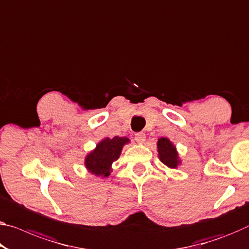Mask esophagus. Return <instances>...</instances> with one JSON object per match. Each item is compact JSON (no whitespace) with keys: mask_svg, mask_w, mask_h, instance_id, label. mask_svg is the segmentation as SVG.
<instances>
[{"mask_svg":"<svg viewBox=\"0 0 249 249\" xmlns=\"http://www.w3.org/2000/svg\"><path fill=\"white\" fill-rule=\"evenodd\" d=\"M135 140L138 143H143L146 140V135L143 132H137L135 135Z\"/></svg>","mask_w":249,"mask_h":249,"instance_id":"1","label":"esophagus"}]
</instances>
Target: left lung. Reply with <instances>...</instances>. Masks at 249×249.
I'll list each match as a JSON object with an SVG mask.
<instances>
[{
	"label": "left lung",
	"instance_id": "left-lung-1",
	"mask_svg": "<svg viewBox=\"0 0 249 249\" xmlns=\"http://www.w3.org/2000/svg\"><path fill=\"white\" fill-rule=\"evenodd\" d=\"M157 148H158V157L160 161L166 164L167 167L173 168V169L178 167V164L180 163L178 152L176 150L174 143L168 138H159L158 142H157Z\"/></svg>",
	"mask_w": 249,
	"mask_h": 249
}]
</instances>
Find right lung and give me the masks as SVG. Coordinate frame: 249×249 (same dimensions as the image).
<instances>
[{
	"mask_svg": "<svg viewBox=\"0 0 249 249\" xmlns=\"http://www.w3.org/2000/svg\"><path fill=\"white\" fill-rule=\"evenodd\" d=\"M129 142L127 137L106 138L97 144L93 151L86 157V168L91 174L109 177L112 162L119 158L122 147Z\"/></svg>",
	"mask_w": 249,
	"mask_h": 249,
	"instance_id": "1",
	"label": "right lung"
}]
</instances>
